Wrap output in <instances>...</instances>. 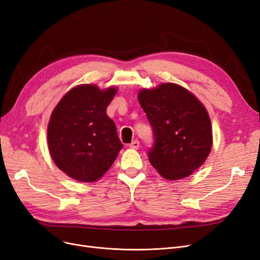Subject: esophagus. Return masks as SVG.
I'll return each mask as SVG.
<instances>
[{
    "label": "esophagus",
    "mask_w": 260,
    "mask_h": 260,
    "mask_svg": "<svg viewBox=\"0 0 260 260\" xmlns=\"http://www.w3.org/2000/svg\"><path fill=\"white\" fill-rule=\"evenodd\" d=\"M139 146H140V142H139L138 140H134V141L131 143V145H129V148L137 150V149H139Z\"/></svg>",
    "instance_id": "1"
}]
</instances>
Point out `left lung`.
I'll list each match as a JSON object with an SVG mask.
<instances>
[{"instance_id": "obj_1", "label": "left lung", "mask_w": 260, "mask_h": 260, "mask_svg": "<svg viewBox=\"0 0 260 260\" xmlns=\"http://www.w3.org/2000/svg\"><path fill=\"white\" fill-rule=\"evenodd\" d=\"M138 101L154 135V145L148 152L151 165L167 180L193 174L212 148V127L205 106L175 83L142 89Z\"/></svg>"}]
</instances>
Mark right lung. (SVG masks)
Instances as JSON below:
<instances>
[{
	"mask_svg": "<svg viewBox=\"0 0 260 260\" xmlns=\"http://www.w3.org/2000/svg\"><path fill=\"white\" fill-rule=\"evenodd\" d=\"M118 89L77 85L55 106L48 124V148L57 168L80 182L98 181L123 145L106 110Z\"/></svg>",
	"mask_w": 260,
	"mask_h": 260,
	"instance_id": "right-lung-1",
	"label": "right lung"
}]
</instances>
